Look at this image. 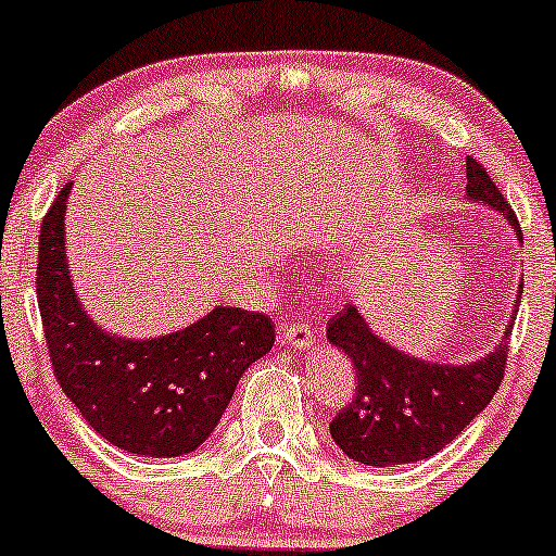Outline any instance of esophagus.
<instances>
[{
  "mask_svg": "<svg viewBox=\"0 0 556 556\" xmlns=\"http://www.w3.org/2000/svg\"><path fill=\"white\" fill-rule=\"evenodd\" d=\"M278 337L280 342L289 344V348L294 350H307L309 344H313V331H309V326L302 324V320H289V324L280 326Z\"/></svg>",
  "mask_w": 556,
  "mask_h": 556,
  "instance_id": "1",
  "label": "esophagus"
}]
</instances>
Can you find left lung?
I'll return each mask as SVG.
<instances>
[{"instance_id":"obj_1","label":"left lung","mask_w":556,"mask_h":556,"mask_svg":"<svg viewBox=\"0 0 556 556\" xmlns=\"http://www.w3.org/2000/svg\"><path fill=\"white\" fill-rule=\"evenodd\" d=\"M467 195L504 214L522 241L509 201L467 159ZM522 289V286H519ZM522 296V291H517ZM511 320L498 348L467 366L427 363L392 348L368 328L355 304H344L326 326L328 342L350 357L357 374L355 397L333 416V443L366 467H397L434 456L491 403L509 357Z\"/></svg>"}]
</instances>
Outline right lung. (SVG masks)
<instances>
[{"label":"right lung","mask_w":556,"mask_h":556,"mask_svg":"<svg viewBox=\"0 0 556 556\" xmlns=\"http://www.w3.org/2000/svg\"><path fill=\"white\" fill-rule=\"evenodd\" d=\"M71 182L41 219L37 300L58 384L100 438L137 456L172 458L206 443L241 374L267 355L276 328L262 313L214 307L169 337L124 339L79 304L65 256Z\"/></svg>","instance_id":"add662e5"}]
</instances>
